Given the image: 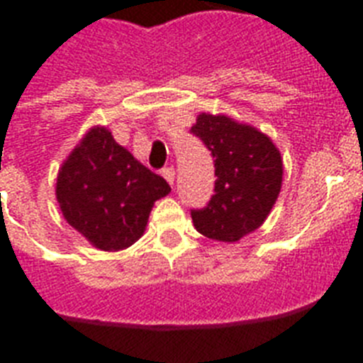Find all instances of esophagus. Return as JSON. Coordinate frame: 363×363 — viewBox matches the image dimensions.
<instances>
[{
	"label": "esophagus",
	"instance_id": "1",
	"mask_svg": "<svg viewBox=\"0 0 363 363\" xmlns=\"http://www.w3.org/2000/svg\"><path fill=\"white\" fill-rule=\"evenodd\" d=\"M162 177H164L165 181L169 182L171 186H173V181H175V169H173V167H164V169H162Z\"/></svg>",
	"mask_w": 363,
	"mask_h": 363
}]
</instances>
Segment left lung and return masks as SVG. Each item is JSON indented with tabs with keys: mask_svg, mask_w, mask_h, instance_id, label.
<instances>
[{
	"mask_svg": "<svg viewBox=\"0 0 363 363\" xmlns=\"http://www.w3.org/2000/svg\"><path fill=\"white\" fill-rule=\"evenodd\" d=\"M215 158V196L192 209L194 226L215 241L235 242L264 224L282 186V158L269 137L226 115L201 113L190 130Z\"/></svg>",
	"mask_w": 363,
	"mask_h": 363,
	"instance_id": "8db88e82",
	"label": "left lung"
}]
</instances>
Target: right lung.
Masks as SVG:
<instances>
[{
  "label": "right lung",
  "mask_w": 363,
  "mask_h": 363,
  "mask_svg": "<svg viewBox=\"0 0 363 363\" xmlns=\"http://www.w3.org/2000/svg\"><path fill=\"white\" fill-rule=\"evenodd\" d=\"M169 192L165 179L137 162L99 125L71 150L56 181V199L67 224L109 252L141 238L154 201Z\"/></svg>",
  "instance_id": "right-lung-1"
}]
</instances>
